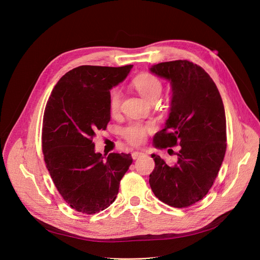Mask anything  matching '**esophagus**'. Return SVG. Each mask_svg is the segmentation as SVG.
Here are the masks:
<instances>
[{
    "instance_id": "34e87169",
    "label": "esophagus",
    "mask_w": 260,
    "mask_h": 260,
    "mask_svg": "<svg viewBox=\"0 0 260 260\" xmlns=\"http://www.w3.org/2000/svg\"><path fill=\"white\" fill-rule=\"evenodd\" d=\"M143 155V153L142 152H134L133 154H132V157H133V159L135 160V159H138L140 156H142Z\"/></svg>"
}]
</instances>
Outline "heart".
Segmentation results:
<instances>
[{
    "label": "heart",
    "instance_id": "obj_1",
    "mask_svg": "<svg viewBox=\"0 0 260 260\" xmlns=\"http://www.w3.org/2000/svg\"><path fill=\"white\" fill-rule=\"evenodd\" d=\"M134 85L143 98L149 102L158 100L162 92L161 81L154 75L143 74L134 80ZM122 101V92L119 88H114L109 94V108L112 113H117ZM152 124H142L139 122H132L122 131L125 140L132 145H140L144 142L147 131L152 129Z\"/></svg>",
    "mask_w": 260,
    "mask_h": 260
}]
</instances>
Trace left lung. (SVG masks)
<instances>
[{
  "label": "left lung",
  "mask_w": 260,
  "mask_h": 260,
  "mask_svg": "<svg viewBox=\"0 0 260 260\" xmlns=\"http://www.w3.org/2000/svg\"><path fill=\"white\" fill-rule=\"evenodd\" d=\"M170 81L172 101L166 126L154 137L158 148L180 145L171 167L153 154L149 185L171 207L187 208L212 187L226 149V122L221 95L209 74L187 60L162 62L149 68Z\"/></svg>",
  "instance_id": "8db88e82"
}]
</instances>
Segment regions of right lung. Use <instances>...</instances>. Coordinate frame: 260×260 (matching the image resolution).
Masks as SVG:
<instances>
[{"mask_svg": "<svg viewBox=\"0 0 260 260\" xmlns=\"http://www.w3.org/2000/svg\"><path fill=\"white\" fill-rule=\"evenodd\" d=\"M133 65H82L66 73L47 101L42 127L46 168L63 199L74 210L95 214L115 201L131 154L95 153L92 139L111 120L109 94Z\"/></svg>", "mask_w": 260, "mask_h": 260, "instance_id": "add662e5", "label": "right lung"}]
</instances>
